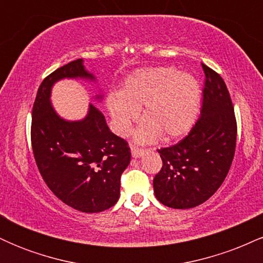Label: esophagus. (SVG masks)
<instances>
[{
    "label": "esophagus",
    "mask_w": 263,
    "mask_h": 263,
    "mask_svg": "<svg viewBox=\"0 0 263 263\" xmlns=\"http://www.w3.org/2000/svg\"><path fill=\"white\" fill-rule=\"evenodd\" d=\"M144 152H146L144 149L137 148V147H131V155L134 158H141L144 155Z\"/></svg>",
    "instance_id": "34e87169"
}]
</instances>
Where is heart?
I'll return each mask as SVG.
<instances>
[{"mask_svg":"<svg viewBox=\"0 0 263 263\" xmlns=\"http://www.w3.org/2000/svg\"><path fill=\"white\" fill-rule=\"evenodd\" d=\"M201 90L198 80L176 68H147L128 75L106 98V108L119 136L127 135L138 117L144 120L134 134L137 143H151L159 136L173 141L185 136L197 122Z\"/></svg>","mask_w":263,"mask_h":263,"instance_id":"obj_1","label":"heart"}]
</instances>
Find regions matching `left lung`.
Masks as SVG:
<instances>
[{"label": "left lung", "mask_w": 263, "mask_h": 263, "mask_svg": "<svg viewBox=\"0 0 263 263\" xmlns=\"http://www.w3.org/2000/svg\"><path fill=\"white\" fill-rule=\"evenodd\" d=\"M200 119L177 144L159 149L163 165L153 179L165 206L190 209L206 201L228 176L236 147V120L224 80L209 66Z\"/></svg>", "instance_id": "obj_1"}]
</instances>
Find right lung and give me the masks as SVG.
<instances>
[{"label":"right lung","mask_w":263,"mask_h":263,"mask_svg":"<svg viewBox=\"0 0 263 263\" xmlns=\"http://www.w3.org/2000/svg\"><path fill=\"white\" fill-rule=\"evenodd\" d=\"M64 79L98 83L83 59L68 63L42 81L32 111L35 163L48 188L63 203L83 213H100L119 200L120 178L131 162V152L92 104L80 120H66L57 112L52 90ZM102 98L98 87L92 100L101 102Z\"/></svg>","instance_id":"right-lung-1"}]
</instances>
